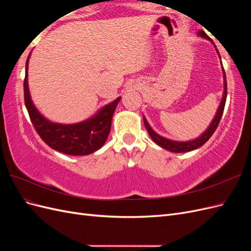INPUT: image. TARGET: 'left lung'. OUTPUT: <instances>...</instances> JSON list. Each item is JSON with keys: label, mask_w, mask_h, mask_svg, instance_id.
Instances as JSON below:
<instances>
[{"label": "left lung", "mask_w": 251, "mask_h": 251, "mask_svg": "<svg viewBox=\"0 0 251 251\" xmlns=\"http://www.w3.org/2000/svg\"><path fill=\"white\" fill-rule=\"evenodd\" d=\"M198 34L201 36V37H204V39H207L208 41L212 42L210 40V37L205 33L204 31H200L198 32ZM214 44V43H212ZM218 54H219V51L217 50ZM220 56V54H219ZM221 58V57H220ZM223 69V77H224V92H223V98L221 100V103H220L219 105V109L217 111V114L216 116L214 118V120L211 121L210 126H208V128L206 131H205L200 137H198L197 139H194V140H191V141H183V142H180V141H174V140H171V139H168V138H164L162 137V136L158 135L156 132H154L153 128H151L150 126V125L148 124L147 119L144 118L143 116V121H144V126H146L147 130H148V133L150 134L151 138L154 140L155 143H157L159 147H161L165 150H168L170 151H173V153H185V151H194L196 149H199L200 147H202L203 144L206 142L210 137L211 135L215 133V131L217 130V127L220 124V120H221V117L223 115V111H224V107H225V102H226V97H227V82H226V75H225V71H224V68H222Z\"/></svg>", "instance_id": "obj_1"}]
</instances>
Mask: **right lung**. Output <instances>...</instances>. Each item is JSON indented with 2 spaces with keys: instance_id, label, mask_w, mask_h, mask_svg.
<instances>
[{
  "instance_id": "add662e5",
  "label": "right lung",
  "mask_w": 251,
  "mask_h": 251,
  "mask_svg": "<svg viewBox=\"0 0 251 251\" xmlns=\"http://www.w3.org/2000/svg\"><path fill=\"white\" fill-rule=\"evenodd\" d=\"M28 62L29 56L26 62V74L24 79L25 105L35 131L43 141L53 150L73 156H85L100 150L107 141L111 130L113 114L121 97L104 105L92 118L81 121V123L74 125L51 123L36 110L30 97L27 81Z\"/></svg>"
}]
</instances>
